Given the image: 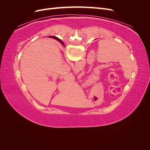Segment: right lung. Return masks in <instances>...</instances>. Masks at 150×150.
<instances>
[{
  "label": "right lung",
  "mask_w": 150,
  "mask_h": 150,
  "mask_svg": "<svg viewBox=\"0 0 150 150\" xmlns=\"http://www.w3.org/2000/svg\"><path fill=\"white\" fill-rule=\"evenodd\" d=\"M49 38H53V39H56V40H57L59 42H60L61 44H62V45H64V43H63L61 40H60V39H59L57 38H56V37H55V36H49Z\"/></svg>",
  "instance_id": "obj_1"
}]
</instances>
